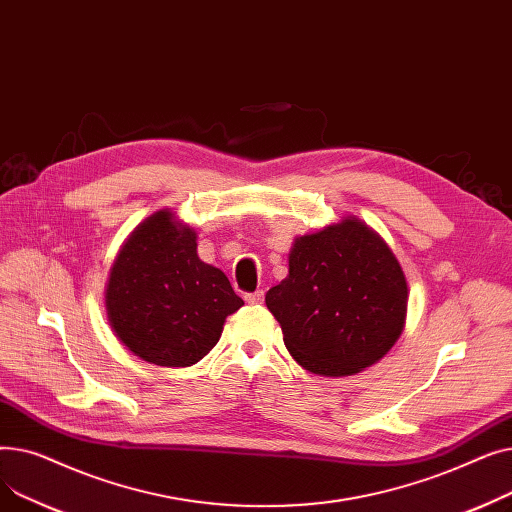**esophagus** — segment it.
I'll return each instance as SVG.
<instances>
[{
	"mask_svg": "<svg viewBox=\"0 0 512 512\" xmlns=\"http://www.w3.org/2000/svg\"><path fill=\"white\" fill-rule=\"evenodd\" d=\"M245 301H247L249 305H261V303H263V290H255V292L247 294Z\"/></svg>",
	"mask_w": 512,
	"mask_h": 512,
	"instance_id": "esophagus-1",
	"label": "esophagus"
}]
</instances>
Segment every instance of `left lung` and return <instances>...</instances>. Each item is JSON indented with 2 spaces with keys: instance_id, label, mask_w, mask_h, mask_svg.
Instances as JSON below:
<instances>
[{
  "instance_id": "left-lung-1",
  "label": "left lung",
  "mask_w": 512,
  "mask_h": 512,
  "mask_svg": "<svg viewBox=\"0 0 512 512\" xmlns=\"http://www.w3.org/2000/svg\"><path fill=\"white\" fill-rule=\"evenodd\" d=\"M303 369L342 378L378 363L405 330L409 286L388 242L359 218L294 238L288 276L267 290Z\"/></svg>"
}]
</instances>
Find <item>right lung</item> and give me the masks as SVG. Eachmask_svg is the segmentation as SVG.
<instances>
[{
  "label": "right lung",
  "instance_id": "add662e5",
  "mask_svg": "<svg viewBox=\"0 0 512 512\" xmlns=\"http://www.w3.org/2000/svg\"><path fill=\"white\" fill-rule=\"evenodd\" d=\"M245 301L226 274L199 259L197 232L172 209L151 213L124 240L105 286L116 338L139 359L188 367L218 344Z\"/></svg>",
  "mask_w": 512,
  "mask_h": 512
}]
</instances>
